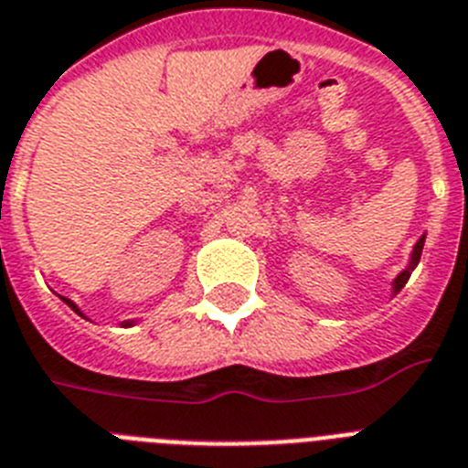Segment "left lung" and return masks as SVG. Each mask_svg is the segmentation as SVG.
Listing matches in <instances>:
<instances>
[{
    "label": "left lung",
    "mask_w": 468,
    "mask_h": 468,
    "mask_svg": "<svg viewBox=\"0 0 468 468\" xmlns=\"http://www.w3.org/2000/svg\"><path fill=\"white\" fill-rule=\"evenodd\" d=\"M423 240H426V238H419V242H416L414 245V252H411V261H410V266H407V269L402 271V273H399L398 278H395V282H392V290H395V292H399V290L404 288V285H407V281H410V276H411V271H414V266L419 264V259H421V250H423Z\"/></svg>",
    "instance_id": "8db88e82"
}]
</instances>
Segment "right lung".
<instances>
[{
  "instance_id": "right-lung-1",
  "label": "right lung",
  "mask_w": 468,
  "mask_h": 468,
  "mask_svg": "<svg viewBox=\"0 0 468 468\" xmlns=\"http://www.w3.org/2000/svg\"><path fill=\"white\" fill-rule=\"evenodd\" d=\"M61 300H64L66 302V304H69V307L70 309H73V312H78V314H80V309H78L76 307V304H73V302H70V300H66V297H61ZM80 316H82V314H80ZM123 325H131V321H125V324Z\"/></svg>"
}]
</instances>
